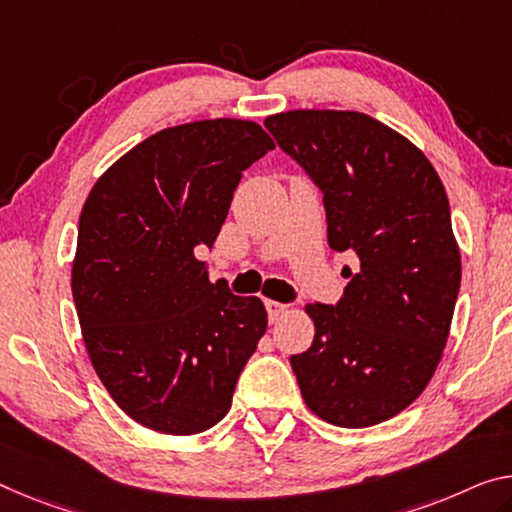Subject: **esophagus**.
I'll return each instance as SVG.
<instances>
[{
	"mask_svg": "<svg viewBox=\"0 0 512 512\" xmlns=\"http://www.w3.org/2000/svg\"><path fill=\"white\" fill-rule=\"evenodd\" d=\"M265 309H267V318H270V322H277L283 313H286L288 306L281 302H274V300H265Z\"/></svg>",
	"mask_w": 512,
	"mask_h": 512,
	"instance_id": "esophagus-1",
	"label": "esophagus"
}]
</instances>
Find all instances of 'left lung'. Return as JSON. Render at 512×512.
Wrapping results in <instances>:
<instances>
[{
    "instance_id": "1",
    "label": "left lung",
    "mask_w": 512,
    "mask_h": 512,
    "mask_svg": "<svg viewBox=\"0 0 512 512\" xmlns=\"http://www.w3.org/2000/svg\"><path fill=\"white\" fill-rule=\"evenodd\" d=\"M265 128L322 190L329 247L359 256L341 302L306 304L316 336L290 366L322 421L375 426L442 359L462 274L446 190L410 139L368 114L293 109Z\"/></svg>"
}]
</instances>
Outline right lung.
Here are the masks:
<instances>
[{"instance_id":"obj_1","label":"right lung","mask_w":512,"mask_h":512,"mask_svg":"<svg viewBox=\"0 0 512 512\" xmlns=\"http://www.w3.org/2000/svg\"><path fill=\"white\" fill-rule=\"evenodd\" d=\"M261 125L208 119L155 132L86 196L73 258L82 338L114 403L164 435H196L231 410L267 329L258 297L208 279L242 171L272 151Z\"/></svg>"}]
</instances>
